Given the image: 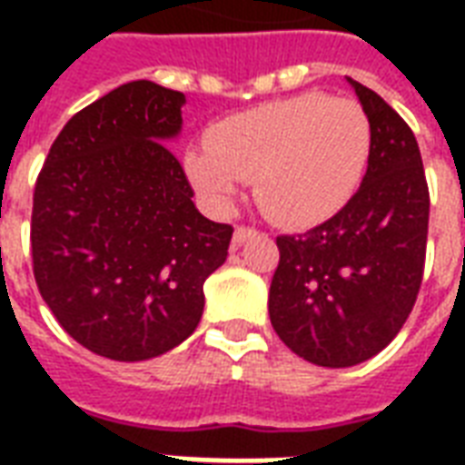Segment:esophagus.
<instances>
[{
  "label": "esophagus",
  "mask_w": 465,
  "mask_h": 465,
  "mask_svg": "<svg viewBox=\"0 0 465 465\" xmlns=\"http://www.w3.org/2000/svg\"><path fill=\"white\" fill-rule=\"evenodd\" d=\"M255 236H258V232H255V229H251V226H239V229H236V232H233V239H232L233 248L243 246V243H246V241L255 239Z\"/></svg>",
  "instance_id": "obj_1"
}]
</instances>
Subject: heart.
<instances>
[{
	"label": "heart",
	"instance_id": "heart-1",
	"mask_svg": "<svg viewBox=\"0 0 465 465\" xmlns=\"http://www.w3.org/2000/svg\"><path fill=\"white\" fill-rule=\"evenodd\" d=\"M369 147V118L354 101L302 94L224 120L185 154V173L214 210L255 178V203L270 222L311 226L354 195Z\"/></svg>",
	"mask_w": 465,
	"mask_h": 465
}]
</instances>
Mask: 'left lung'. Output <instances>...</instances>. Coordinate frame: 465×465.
<instances>
[{
    "label": "left lung",
    "instance_id": "8db88e82",
    "mask_svg": "<svg viewBox=\"0 0 465 465\" xmlns=\"http://www.w3.org/2000/svg\"><path fill=\"white\" fill-rule=\"evenodd\" d=\"M347 82L371 127L360 190L316 229L277 236L270 323L318 367H354L389 345L411 316L425 270L430 190L415 134L364 84Z\"/></svg>",
    "mask_w": 465,
    "mask_h": 465
}]
</instances>
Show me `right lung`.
<instances>
[{"label":"right lung","mask_w":465,"mask_h":465,"mask_svg":"<svg viewBox=\"0 0 465 465\" xmlns=\"http://www.w3.org/2000/svg\"><path fill=\"white\" fill-rule=\"evenodd\" d=\"M185 96L123 84L79 111L33 193V275L57 323L94 354L144 361L190 338L233 229L203 217L166 147Z\"/></svg>","instance_id":"1"}]
</instances>
